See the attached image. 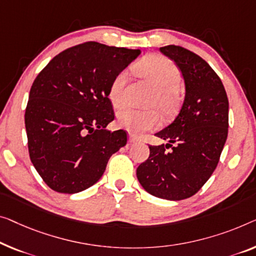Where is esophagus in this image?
<instances>
[{"label":"esophagus","mask_w":256,"mask_h":256,"mask_svg":"<svg viewBox=\"0 0 256 256\" xmlns=\"http://www.w3.org/2000/svg\"><path fill=\"white\" fill-rule=\"evenodd\" d=\"M139 139L136 138V136H134V134H128V142H131V144H133V142H136V141H138Z\"/></svg>","instance_id":"obj_1"}]
</instances>
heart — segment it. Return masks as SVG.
I'll return each mask as SVG.
<instances>
[{
	"label": "heart",
	"mask_w": 256,
	"mask_h": 256,
	"mask_svg": "<svg viewBox=\"0 0 256 256\" xmlns=\"http://www.w3.org/2000/svg\"><path fill=\"white\" fill-rule=\"evenodd\" d=\"M136 72L156 87L150 100V106L158 108L163 115H171L177 108V88L182 74L172 60L162 55H147L136 64ZM128 82V71L122 70L112 78L109 85L108 98L114 108L125 106V87ZM160 115L155 110L124 109L118 112L117 124L133 134H140L160 125Z\"/></svg>",
	"instance_id": "1"
}]
</instances>
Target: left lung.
<instances>
[{
    "label": "left lung",
    "instance_id": "obj_1",
    "mask_svg": "<svg viewBox=\"0 0 256 256\" xmlns=\"http://www.w3.org/2000/svg\"><path fill=\"white\" fill-rule=\"evenodd\" d=\"M160 52L182 71L185 98L172 123L155 133L168 144L150 146L136 177L152 196L178 201L194 196L218 164L228 138V100L222 80L199 55L174 44Z\"/></svg>",
    "mask_w": 256,
    "mask_h": 256
}]
</instances>
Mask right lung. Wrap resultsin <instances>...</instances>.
<instances>
[{
    "instance_id": "obj_1",
    "label": "right lung",
    "mask_w": 256,
    "mask_h": 256,
    "mask_svg": "<svg viewBox=\"0 0 256 256\" xmlns=\"http://www.w3.org/2000/svg\"><path fill=\"white\" fill-rule=\"evenodd\" d=\"M140 52L90 41L60 52L38 74L25 128L30 161L52 190L74 194L90 188L126 144L124 130H106L115 118L108 90Z\"/></svg>"
}]
</instances>
